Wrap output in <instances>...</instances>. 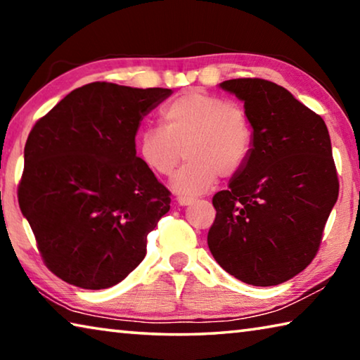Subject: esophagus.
<instances>
[{"label": "esophagus", "instance_id": "1", "mask_svg": "<svg viewBox=\"0 0 360 360\" xmlns=\"http://www.w3.org/2000/svg\"><path fill=\"white\" fill-rule=\"evenodd\" d=\"M192 203H193V198H182V197L178 198V205L179 206H188V205H192Z\"/></svg>", "mask_w": 360, "mask_h": 360}]
</instances>
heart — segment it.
<instances>
[{"label": "heart", "mask_w": 360, "mask_h": 360, "mask_svg": "<svg viewBox=\"0 0 360 360\" xmlns=\"http://www.w3.org/2000/svg\"><path fill=\"white\" fill-rule=\"evenodd\" d=\"M160 115L163 127L139 131L136 154L150 173L169 176L186 152L188 162L173 178V192L200 195L216 184L219 174L230 178L245 167L252 127L241 106L191 89L163 106Z\"/></svg>", "instance_id": "obj_1"}]
</instances>
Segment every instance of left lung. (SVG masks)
<instances>
[{
	"label": "left lung",
	"mask_w": 360,
	"mask_h": 360,
	"mask_svg": "<svg viewBox=\"0 0 360 360\" xmlns=\"http://www.w3.org/2000/svg\"><path fill=\"white\" fill-rule=\"evenodd\" d=\"M219 87L245 103L252 148L227 191L212 197V257L252 285H276L304 270L318 252L338 198L326 122L289 90L257 77Z\"/></svg>",
	"instance_id": "left-lung-1"
}]
</instances>
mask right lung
<instances>
[{
    "label": "right lung",
    "mask_w": 360,
    "mask_h": 360,
    "mask_svg": "<svg viewBox=\"0 0 360 360\" xmlns=\"http://www.w3.org/2000/svg\"><path fill=\"white\" fill-rule=\"evenodd\" d=\"M169 89L92 82L36 122L19 184L22 214L53 275L108 289L146 255L148 233L169 211V191L136 155L143 117Z\"/></svg>",
    "instance_id": "1"
}]
</instances>
